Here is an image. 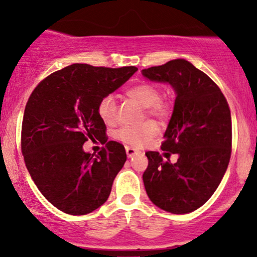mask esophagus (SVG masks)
<instances>
[{
    "instance_id": "34e87169",
    "label": "esophagus",
    "mask_w": 257,
    "mask_h": 257,
    "mask_svg": "<svg viewBox=\"0 0 257 257\" xmlns=\"http://www.w3.org/2000/svg\"><path fill=\"white\" fill-rule=\"evenodd\" d=\"M125 152H126V156H128L129 158H132L133 156H135L138 153L137 150H135L134 147H131V146H125Z\"/></svg>"
}]
</instances>
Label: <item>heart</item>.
Wrapping results in <instances>:
<instances>
[{"mask_svg": "<svg viewBox=\"0 0 257 257\" xmlns=\"http://www.w3.org/2000/svg\"><path fill=\"white\" fill-rule=\"evenodd\" d=\"M129 99L135 100L145 107L147 116L164 122L172 114L173 106L169 100L161 98L162 93L157 85L149 82H140L133 85L125 91ZM98 114L100 119L107 125H112L117 120V104L112 95H105L98 104ZM158 133V126L152 120H146L139 125H124L114 133V138L129 146L141 147L146 145Z\"/></svg>", "mask_w": 257, "mask_h": 257, "instance_id": "obj_1", "label": "heart"}]
</instances>
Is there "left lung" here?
<instances>
[{
    "instance_id": "left-lung-1",
    "label": "left lung",
    "mask_w": 257,
    "mask_h": 257,
    "mask_svg": "<svg viewBox=\"0 0 257 257\" xmlns=\"http://www.w3.org/2000/svg\"><path fill=\"white\" fill-rule=\"evenodd\" d=\"M151 81L168 82L176 99L161 149L178 155L164 162L158 152H146L143 175L149 198L173 214L196 210L213 196L228 167L232 119L228 102L217 84L184 59L143 70Z\"/></svg>"
}]
</instances>
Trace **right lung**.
<instances>
[{
	"instance_id": "right-lung-1",
	"label": "right lung",
	"mask_w": 257,
	"mask_h": 257,
	"mask_svg": "<svg viewBox=\"0 0 257 257\" xmlns=\"http://www.w3.org/2000/svg\"><path fill=\"white\" fill-rule=\"evenodd\" d=\"M137 71L72 64L47 76L31 93L22 152L37 188L59 210L85 215L107 200L126 153L122 144L107 141L98 104ZM89 138L106 143L96 156L83 151Z\"/></svg>"
}]
</instances>
